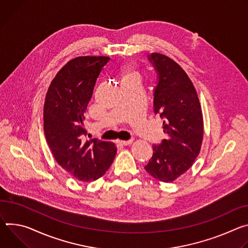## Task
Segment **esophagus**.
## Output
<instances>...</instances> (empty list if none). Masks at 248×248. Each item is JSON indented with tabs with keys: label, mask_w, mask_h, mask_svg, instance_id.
Instances as JSON below:
<instances>
[{
	"label": "esophagus",
	"mask_w": 248,
	"mask_h": 248,
	"mask_svg": "<svg viewBox=\"0 0 248 248\" xmlns=\"http://www.w3.org/2000/svg\"><path fill=\"white\" fill-rule=\"evenodd\" d=\"M132 142H133L132 140H130V141H120V140L116 141V143L120 146H129V145L132 144Z\"/></svg>",
	"instance_id": "1"
}]
</instances>
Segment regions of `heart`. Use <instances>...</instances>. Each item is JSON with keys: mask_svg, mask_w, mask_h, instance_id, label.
Masks as SVG:
<instances>
[{"mask_svg": "<svg viewBox=\"0 0 248 248\" xmlns=\"http://www.w3.org/2000/svg\"><path fill=\"white\" fill-rule=\"evenodd\" d=\"M119 73L122 78V82L130 80H139L141 78L139 71L130 64H123L119 68Z\"/></svg>", "mask_w": 248, "mask_h": 248, "instance_id": "heart-1", "label": "heart"}]
</instances>
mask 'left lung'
Instances as JSON below:
<instances>
[{"mask_svg":"<svg viewBox=\"0 0 248 248\" xmlns=\"http://www.w3.org/2000/svg\"><path fill=\"white\" fill-rule=\"evenodd\" d=\"M158 82L154 93V111L163 119L168 138L153 146L145 167L155 179L172 182L185 173L198 156L204 135L203 114L197 92L185 71L171 58L152 53Z\"/></svg>","mask_w":248,"mask_h":248,"instance_id":"1","label":"left lung"}]
</instances>
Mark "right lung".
I'll use <instances>...</instances> for the list:
<instances>
[{
	"label": "right lung",
	"mask_w": 248,
	"mask_h": 248,
	"mask_svg": "<svg viewBox=\"0 0 248 248\" xmlns=\"http://www.w3.org/2000/svg\"><path fill=\"white\" fill-rule=\"evenodd\" d=\"M105 56H79L69 61L52 79L44 108V134L59 166L75 178L94 181L111 166L117 149L113 143L84 142L85 112L95 80L108 62Z\"/></svg>",
	"instance_id": "add662e5"
}]
</instances>
